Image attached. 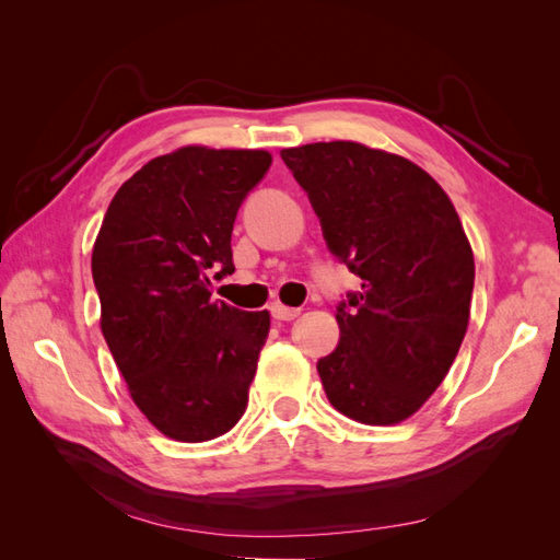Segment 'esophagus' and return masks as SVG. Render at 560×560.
Here are the masks:
<instances>
[{
	"label": "esophagus",
	"mask_w": 560,
	"mask_h": 560,
	"mask_svg": "<svg viewBox=\"0 0 560 560\" xmlns=\"http://www.w3.org/2000/svg\"><path fill=\"white\" fill-rule=\"evenodd\" d=\"M270 313H273V317L276 319H280V322H290V319H294V317H299V308H290V306H284V303H273V306H270Z\"/></svg>",
	"instance_id": "34e87169"
}]
</instances>
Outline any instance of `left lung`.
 <instances>
[{
	"instance_id": "1",
	"label": "left lung",
	"mask_w": 560,
	"mask_h": 560,
	"mask_svg": "<svg viewBox=\"0 0 560 560\" xmlns=\"http://www.w3.org/2000/svg\"><path fill=\"white\" fill-rule=\"evenodd\" d=\"M336 259L362 278L317 362L336 411L397 425L442 385L469 325L474 254L451 198L420 165L360 142L280 151Z\"/></svg>"
}]
</instances>
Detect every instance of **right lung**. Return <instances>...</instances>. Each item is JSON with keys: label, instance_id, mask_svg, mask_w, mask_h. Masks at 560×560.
I'll return each instance as SVG.
<instances>
[{"label": "right lung", "instance_id": "right-lung-1", "mask_svg": "<svg viewBox=\"0 0 560 560\" xmlns=\"http://www.w3.org/2000/svg\"><path fill=\"white\" fill-rule=\"evenodd\" d=\"M270 161L264 149L202 144L151 159L95 238L100 329L132 401L175 442H210L247 409L270 315L212 301L210 273H233L235 214Z\"/></svg>", "mask_w": 560, "mask_h": 560}]
</instances>
